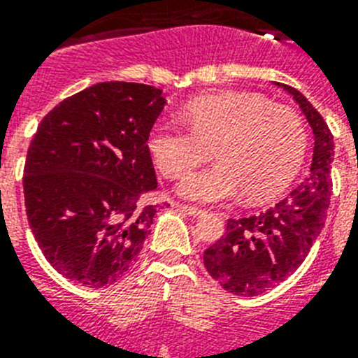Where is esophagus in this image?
<instances>
[{"label":"esophagus","instance_id":"esophagus-1","mask_svg":"<svg viewBox=\"0 0 358 358\" xmlns=\"http://www.w3.org/2000/svg\"><path fill=\"white\" fill-rule=\"evenodd\" d=\"M180 210L184 213H187L189 217H201V215H204V210H201V208H195V206H187V204H180Z\"/></svg>","mask_w":358,"mask_h":358}]
</instances>
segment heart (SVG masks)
I'll return each mask as SVG.
<instances>
[{
  "label": "heart",
  "instance_id": "b5f03b06",
  "mask_svg": "<svg viewBox=\"0 0 358 358\" xmlns=\"http://www.w3.org/2000/svg\"><path fill=\"white\" fill-rule=\"evenodd\" d=\"M189 128L171 120L152 126L148 152L163 176L182 178L210 157L217 162L180 184L195 202H221L243 191L247 201H266L297 173L306 148L299 115L269 106L249 92L199 96L184 108Z\"/></svg>",
  "mask_w": 358,
  "mask_h": 358
}]
</instances>
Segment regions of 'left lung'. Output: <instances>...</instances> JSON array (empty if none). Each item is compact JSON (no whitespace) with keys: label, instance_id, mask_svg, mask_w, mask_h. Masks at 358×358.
Here are the masks:
<instances>
[{"label":"left lung","instance_id":"left-lung-1","mask_svg":"<svg viewBox=\"0 0 358 358\" xmlns=\"http://www.w3.org/2000/svg\"><path fill=\"white\" fill-rule=\"evenodd\" d=\"M294 96L314 134L308 174L266 212L229 219L227 234L204 250V266L227 292L260 295L292 275L322 232L331 202L333 134L323 117L297 89L275 83Z\"/></svg>","mask_w":358,"mask_h":358}]
</instances>
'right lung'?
Wrapping results in <instances>:
<instances>
[{
  "label": "right lung",
  "instance_id": "add662e5",
  "mask_svg": "<svg viewBox=\"0 0 358 358\" xmlns=\"http://www.w3.org/2000/svg\"><path fill=\"white\" fill-rule=\"evenodd\" d=\"M162 89L103 81L42 119L24 169L25 212L42 255L89 288L117 282L150 234L157 187L146 146Z\"/></svg>",
  "mask_w": 358,
  "mask_h": 358
}]
</instances>
